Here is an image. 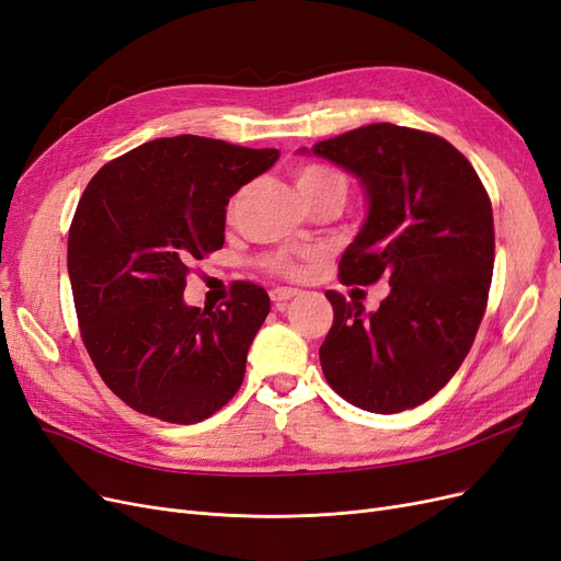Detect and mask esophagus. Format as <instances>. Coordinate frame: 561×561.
<instances>
[{
    "instance_id": "obj_1",
    "label": "esophagus",
    "mask_w": 561,
    "mask_h": 561,
    "mask_svg": "<svg viewBox=\"0 0 561 561\" xmlns=\"http://www.w3.org/2000/svg\"><path fill=\"white\" fill-rule=\"evenodd\" d=\"M297 293H299L297 287H274V290H271V299H274L276 304H283L287 299H293Z\"/></svg>"
}]
</instances>
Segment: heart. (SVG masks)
Wrapping results in <instances>:
<instances>
[{
    "label": "heart",
    "instance_id": "heart-1",
    "mask_svg": "<svg viewBox=\"0 0 561 561\" xmlns=\"http://www.w3.org/2000/svg\"><path fill=\"white\" fill-rule=\"evenodd\" d=\"M295 184L301 198H313L320 194H346L344 175L325 163H307L295 173ZM271 266L280 274H297V264L290 257H274Z\"/></svg>",
    "mask_w": 561,
    "mask_h": 561
}]
</instances>
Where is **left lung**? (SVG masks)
<instances>
[{
  "label": "left lung",
  "mask_w": 561,
  "mask_h": 561,
  "mask_svg": "<svg viewBox=\"0 0 561 561\" xmlns=\"http://www.w3.org/2000/svg\"><path fill=\"white\" fill-rule=\"evenodd\" d=\"M299 154L360 180L365 225L339 262L344 285H390L381 307L328 290L332 328L320 346L328 383L346 402L396 414L431 400L461 367L482 322L494 271V215L470 161L445 138L369 124Z\"/></svg>",
  "instance_id": "8db88e82"
}]
</instances>
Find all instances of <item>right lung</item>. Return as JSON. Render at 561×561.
<instances>
[{
	"label": "right lung",
	"instance_id": "1",
	"mask_svg": "<svg viewBox=\"0 0 561 561\" xmlns=\"http://www.w3.org/2000/svg\"><path fill=\"white\" fill-rule=\"evenodd\" d=\"M276 161L278 149L178 135L130 149L89 182L67 274L83 346L135 412L190 426L241 388L266 290L236 283L217 311L182 293L192 264L225 245L229 198Z\"/></svg>",
	"mask_w": 561,
	"mask_h": 561
}]
</instances>
